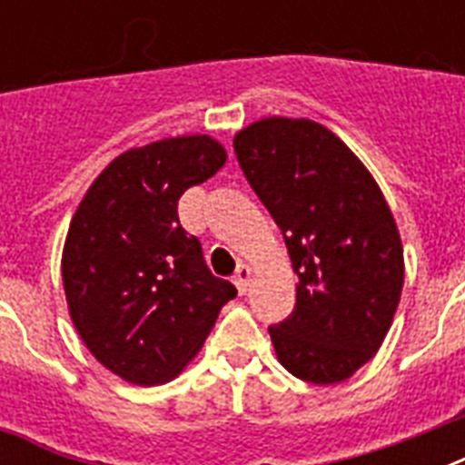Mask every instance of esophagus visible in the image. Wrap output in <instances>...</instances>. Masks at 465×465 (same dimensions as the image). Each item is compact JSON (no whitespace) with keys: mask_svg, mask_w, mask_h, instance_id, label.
Wrapping results in <instances>:
<instances>
[{"mask_svg":"<svg viewBox=\"0 0 465 465\" xmlns=\"http://www.w3.org/2000/svg\"><path fill=\"white\" fill-rule=\"evenodd\" d=\"M251 277H253L251 268H248V265H239L236 275H233V284H236V290H239L241 294H246L248 284H251Z\"/></svg>","mask_w":465,"mask_h":465,"instance_id":"obj_1","label":"esophagus"}]
</instances>
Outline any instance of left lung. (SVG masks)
<instances>
[{
    "mask_svg": "<svg viewBox=\"0 0 465 465\" xmlns=\"http://www.w3.org/2000/svg\"><path fill=\"white\" fill-rule=\"evenodd\" d=\"M233 152L299 277L294 311L268 328L277 360L304 381H345L381 347L403 290L389 204L364 163L313 120L253 123Z\"/></svg>",
    "mask_w": 465,
    "mask_h": 465,
    "instance_id": "obj_1",
    "label": "left lung"
}]
</instances>
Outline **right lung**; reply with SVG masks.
<instances>
[{
    "instance_id": "obj_1",
    "label": "right lung",
    "mask_w": 465,
    "mask_h": 465,
    "mask_svg": "<svg viewBox=\"0 0 465 465\" xmlns=\"http://www.w3.org/2000/svg\"><path fill=\"white\" fill-rule=\"evenodd\" d=\"M224 161V147L207 134L130 149L94 181L69 224V316L91 354L125 381L173 379L236 297L178 219L183 193Z\"/></svg>"
}]
</instances>
